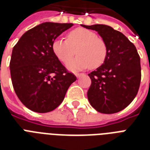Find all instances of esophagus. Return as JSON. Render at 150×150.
Segmentation results:
<instances>
[{
	"label": "esophagus",
	"instance_id": "34e87169",
	"mask_svg": "<svg viewBox=\"0 0 150 150\" xmlns=\"http://www.w3.org/2000/svg\"><path fill=\"white\" fill-rule=\"evenodd\" d=\"M84 75L83 73H75V75H76V77L79 78L80 76H82V75Z\"/></svg>",
	"mask_w": 150,
	"mask_h": 150
}]
</instances>
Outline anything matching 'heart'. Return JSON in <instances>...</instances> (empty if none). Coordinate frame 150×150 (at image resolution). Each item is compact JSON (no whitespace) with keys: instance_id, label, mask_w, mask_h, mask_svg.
Returning a JSON list of instances; mask_svg holds the SVG:
<instances>
[{"instance_id":"b5f03b06","label":"heart","mask_w":150,"mask_h":150,"mask_svg":"<svg viewBox=\"0 0 150 150\" xmlns=\"http://www.w3.org/2000/svg\"><path fill=\"white\" fill-rule=\"evenodd\" d=\"M52 51L63 63H66L74 55H79L68 62L71 71L81 70L90 67L96 68L102 65L107 56V45L96 33L85 28H77L67 34V40L57 38L52 42Z\"/></svg>"}]
</instances>
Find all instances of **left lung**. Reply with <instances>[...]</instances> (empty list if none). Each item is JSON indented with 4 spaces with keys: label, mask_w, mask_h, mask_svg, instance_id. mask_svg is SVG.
<instances>
[{
    "label": "left lung",
    "mask_w": 150,
    "mask_h": 150,
    "mask_svg": "<svg viewBox=\"0 0 150 150\" xmlns=\"http://www.w3.org/2000/svg\"><path fill=\"white\" fill-rule=\"evenodd\" d=\"M82 26L96 30L107 43V56L102 65L89 73L87 96L94 109L114 114L127 107L136 96L141 82L140 57L123 33L106 25Z\"/></svg>",
    "instance_id": "8db88e82"
}]
</instances>
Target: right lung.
I'll return each mask as SVG.
<instances>
[{
  "mask_svg": "<svg viewBox=\"0 0 150 150\" xmlns=\"http://www.w3.org/2000/svg\"><path fill=\"white\" fill-rule=\"evenodd\" d=\"M72 23L43 22L25 33L13 47L10 72L13 88L23 104L37 113L56 109L76 76L52 51V42Z\"/></svg>",
  "mask_w": 150,
  "mask_h": 150,
  "instance_id": "1",
  "label": "right lung"
}]
</instances>
